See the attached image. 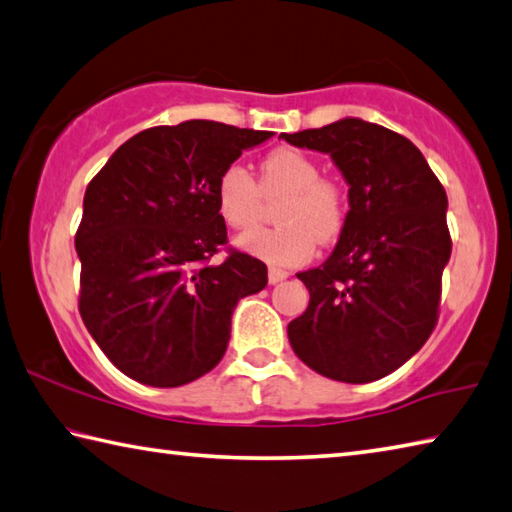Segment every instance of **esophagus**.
Returning a JSON list of instances; mask_svg holds the SVG:
<instances>
[{
    "mask_svg": "<svg viewBox=\"0 0 512 512\" xmlns=\"http://www.w3.org/2000/svg\"><path fill=\"white\" fill-rule=\"evenodd\" d=\"M286 277H288V273L284 271V268H277V266L268 268V282H271V284L282 282V280H286Z\"/></svg>",
    "mask_w": 512,
    "mask_h": 512,
    "instance_id": "34e87169",
    "label": "esophagus"
}]
</instances>
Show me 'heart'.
<instances>
[{
  "label": "heart",
  "instance_id": "1",
  "mask_svg": "<svg viewBox=\"0 0 512 512\" xmlns=\"http://www.w3.org/2000/svg\"><path fill=\"white\" fill-rule=\"evenodd\" d=\"M262 192L286 194L277 210L282 226L248 230L237 237V246L268 264H302L315 253L318 241H333L345 226V194L322 179L320 163L309 154L291 147L268 152L259 163V185L241 163L228 165L215 185L219 217L232 228L250 226L259 215Z\"/></svg>",
  "mask_w": 512,
  "mask_h": 512
}]
</instances>
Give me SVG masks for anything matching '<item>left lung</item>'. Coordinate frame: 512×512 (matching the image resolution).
<instances>
[{
  "instance_id": "obj_1",
  "label": "left lung",
  "mask_w": 512,
  "mask_h": 512,
  "mask_svg": "<svg viewBox=\"0 0 512 512\" xmlns=\"http://www.w3.org/2000/svg\"><path fill=\"white\" fill-rule=\"evenodd\" d=\"M329 154L349 185V212L327 262L297 273L309 309L288 324L304 365L340 383H371L405 365L436 324L452 241L448 197L405 136L362 118L282 134Z\"/></svg>"
}]
</instances>
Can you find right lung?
Returning a JSON list of instances; mask_svg holds the SVG:
<instances>
[{
  "instance_id": "add662e5",
  "label": "right lung",
  "mask_w": 512,
  "mask_h": 512,
  "mask_svg": "<svg viewBox=\"0 0 512 512\" xmlns=\"http://www.w3.org/2000/svg\"><path fill=\"white\" fill-rule=\"evenodd\" d=\"M273 132L215 120L150 127L91 179L76 235L80 315L125 376L179 387L224 358L241 297L268 284L266 264L226 244L215 185L241 152Z\"/></svg>"
}]
</instances>
